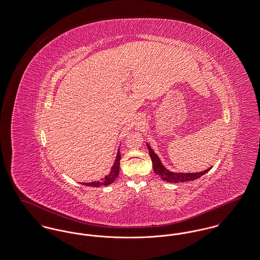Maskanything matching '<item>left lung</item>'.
Returning <instances> with one entry per match:
<instances>
[{"label": "left lung", "mask_w": 260, "mask_h": 260, "mask_svg": "<svg viewBox=\"0 0 260 260\" xmlns=\"http://www.w3.org/2000/svg\"><path fill=\"white\" fill-rule=\"evenodd\" d=\"M147 147L149 150L150 158L152 160L153 170H154L155 174L160 176V178L165 182H169V183H181L182 182L183 183V182L193 181V180H197L200 178L202 175L206 174L211 169H207L200 173H173L162 165L160 159L153 151L152 148L150 147L149 144H147Z\"/></svg>", "instance_id": "obj_1"}]
</instances>
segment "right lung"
Instances as JSON below:
<instances>
[{"instance_id": "right-lung-1", "label": "right lung", "mask_w": 260, "mask_h": 260, "mask_svg": "<svg viewBox=\"0 0 260 260\" xmlns=\"http://www.w3.org/2000/svg\"><path fill=\"white\" fill-rule=\"evenodd\" d=\"M120 160H121V153L119 150L118 154H117V157H116V161H115L109 175H107L104 179H102L100 182L83 183L82 184L88 185V186H100V185H108V184L113 183L118 178L119 173H120Z\"/></svg>"}]
</instances>
